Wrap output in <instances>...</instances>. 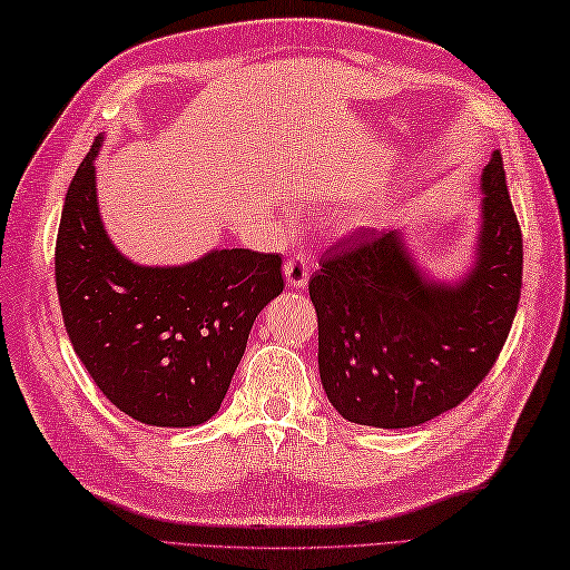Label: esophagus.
Instances as JSON below:
<instances>
[{
    "label": "esophagus",
    "instance_id": "esophagus-1",
    "mask_svg": "<svg viewBox=\"0 0 570 570\" xmlns=\"http://www.w3.org/2000/svg\"><path fill=\"white\" fill-rule=\"evenodd\" d=\"M284 274L288 286L304 288L311 278V262L306 254H294V257H288L284 264Z\"/></svg>",
    "mask_w": 570,
    "mask_h": 570
}]
</instances>
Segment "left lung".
Returning a JSON list of instances; mask_svg holds the SVG:
<instances>
[{
    "label": "left lung",
    "instance_id": "1",
    "mask_svg": "<svg viewBox=\"0 0 570 570\" xmlns=\"http://www.w3.org/2000/svg\"><path fill=\"white\" fill-rule=\"evenodd\" d=\"M480 188L475 264L455 284L423 274L399 229H362L325 249L308 294L321 382L343 419L419 426L468 399L500 357L524 259L500 151Z\"/></svg>",
    "mask_w": 570,
    "mask_h": 570
}]
</instances>
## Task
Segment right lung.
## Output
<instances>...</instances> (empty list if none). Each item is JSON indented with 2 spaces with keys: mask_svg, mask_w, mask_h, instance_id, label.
<instances>
[{
  "mask_svg": "<svg viewBox=\"0 0 570 570\" xmlns=\"http://www.w3.org/2000/svg\"><path fill=\"white\" fill-rule=\"evenodd\" d=\"M70 180L56 239V286L72 350L110 402L149 426L217 414L254 318L284 292L282 257L213 249L180 266H141L105 233L95 156Z\"/></svg>",
  "mask_w": 570,
  "mask_h": 570,
  "instance_id": "obj_1",
  "label": "right lung"
}]
</instances>
